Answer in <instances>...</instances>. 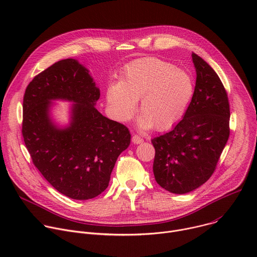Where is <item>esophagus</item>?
<instances>
[{"label": "esophagus", "mask_w": 257, "mask_h": 257, "mask_svg": "<svg viewBox=\"0 0 257 257\" xmlns=\"http://www.w3.org/2000/svg\"><path fill=\"white\" fill-rule=\"evenodd\" d=\"M132 142L134 144H140V143L143 142V139L140 136H138V135H133L132 136Z\"/></svg>", "instance_id": "1"}]
</instances>
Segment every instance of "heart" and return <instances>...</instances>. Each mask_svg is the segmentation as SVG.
Instances as JSON below:
<instances>
[{
	"mask_svg": "<svg viewBox=\"0 0 257 257\" xmlns=\"http://www.w3.org/2000/svg\"><path fill=\"white\" fill-rule=\"evenodd\" d=\"M195 91L194 79L186 70L159 59H142L129 65L119 82L107 86L105 100L114 119L125 123L136 111L140 130L163 131L185 115Z\"/></svg>",
	"mask_w": 257,
	"mask_h": 257,
	"instance_id": "heart-1",
	"label": "heart"
}]
</instances>
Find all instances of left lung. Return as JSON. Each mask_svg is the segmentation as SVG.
<instances>
[{
    "mask_svg": "<svg viewBox=\"0 0 257 257\" xmlns=\"http://www.w3.org/2000/svg\"><path fill=\"white\" fill-rule=\"evenodd\" d=\"M195 91L183 119L168 133L152 139L158 184L175 194L195 190L210 178L230 135V106L214 70L192 53Z\"/></svg>",
    "mask_w": 257,
    "mask_h": 257,
    "instance_id": "left-lung-1",
    "label": "left lung"
}]
</instances>
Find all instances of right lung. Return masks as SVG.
<instances>
[{"mask_svg": "<svg viewBox=\"0 0 257 257\" xmlns=\"http://www.w3.org/2000/svg\"><path fill=\"white\" fill-rule=\"evenodd\" d=\"M99 88L75 59L61 60L35 76L23 98L22 135L34 166L63 195L86 200L108 186L120 154L130 144L127 127L95 108ZM53 100L72 102L69 122L52 117Z\"/></svg>", "mask_w": 257, "mask_h": 257, "instance_id": "add662e5", "label": "right lung"}]
</instances>
